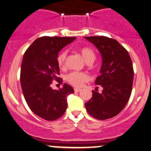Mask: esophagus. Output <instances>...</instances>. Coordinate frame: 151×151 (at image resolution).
Returning a JSON list of instances; mask_svg holds the SVG:
<instances>
[{"label": "esophagus", "mask_w": 151, "mask_h": 151, "mask_svg": "<svg viewBox=\"0 0 151 151\" xmlns=\"http://www.w3.org/2000/svg\"><path fill=\"white\" fill-rule=\"evenodd\" d=\"M74 91H75V92H79V91H81V89H79V88H74Z\"/></svg>", "instance_id": "obj_1"}]
</instances>
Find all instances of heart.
Masks as SVG:
<instances>
[{
	"label": "heart",
	"instance_id": "1",
	"mask_svg": "<svg viewBox=\"0 0 151 151\" xmlns=\"http://www.w3.org/2000/svg\"><path fill=\"white\" fill-rule=\"evenodd\" d=\"M79 52L80 53L81 57L87 64H92L96 59V55H95L94 51L89 47H81L79 50ZM67 55V52L63 51L59 54L58 58H57L58 65L62 68L65 67ZM65 79L71 85L79 87L82 85L83 83L88 81L89 77L87 74L84 72H72L66 76Z\"/></svg>",
	"mask_w": 151,
	"mask_h": 151
}]
</instances>
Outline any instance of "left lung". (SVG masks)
Instances as JSON below:
<instances>
[{"mask_svg": "<svg viewBox=\"0 0 151 151\" xmlns=\"http://www.w3.org/2000/svg\"><path fill=\"white\" fill-rule=\"evenodd\" d=\"M84 38L101 53V74L95 84L103 87L101 93L93 90L92 97L85 107L91 116L106 120L120 113L129 101L133 81L132 61L127 50L116 40L105 36Z\"/></svg>", "mask_w": 151, "mask_h": 151, "instance_id": "left-lung-1", "label": "left lung"}]
</instances>
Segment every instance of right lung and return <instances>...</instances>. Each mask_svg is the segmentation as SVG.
<instances>
[{
  "label": "right lung",
  "instance_id": "right-lung-1",
  "mask_svg": "<svg viewBox=\"0 0 151 151\" xmlns=\"http://www.w3.org/2000/svg\"><path fill=\"white\" fill-rule=\"evenodd\" d=\"M76 37H42L36 39L24 54L20 70V84L24 97L32 112L47 121H55L65 114L67 97L74 93L64 83L59 90L52 89L53 80L62 84L58 77V54Z\"/></svg>",
  "mask_w": 151,
  "mask_h": 151
}]
</instances>
